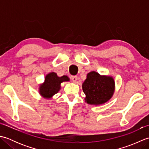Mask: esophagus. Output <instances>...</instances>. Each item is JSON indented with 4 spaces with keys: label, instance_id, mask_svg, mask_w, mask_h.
I'll return each mask as SVG.
<instances>
[{
    "label": "esophagus",
    "instance_id": "obj_1",
    "mask_svg": "<svg viewBox=\"0 0 149 149\" xmlns=\"http://www.w3.org/2000/svg\"><path fill=\"white\" fill-rule=\"evenodd\" d=\"M71 79L73 82H74V83H75L77 81V76H75V75H72V76H71Z\"/></svg>",
    "mask_w": 149,
    "mask_h": 149
}]
</instances>
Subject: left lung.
<instances>
[{"instance_id":"left-lung-1","label":"left lung","mask_w":149,"mask_h":149,"mask_svg":"<svg viewBox=\"0 0 149 149\" xmlns=\"http://www.w3.org/2000/svg\"><path fill=\"white\" fill-rule=\"evenodd\" d=\"M83 90L86 95L85 102L99 105L107 102L113 96L115 81L111 77L102 76L93 71L88 74L83 84Z\"/></svg>"}]
</instances>
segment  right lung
Segmentation results:
<instances>
[{"label": "right lung", "mask_w": 149, "mask_h": 149, "mask_svg": "<svg viewBox=\"0 0 149 149\" xmlns=\"http://www.w3.org/2000/svg\"><path fill=\"white\" fill-rule=\"evenodd\" d=\"M68 81L66 75L58 77L54 72L50 73L46 75L44 83L40 86V93L45 98H51L61 89V83Z\"/></svg>", "instance_id": "1"}]
</instances>
